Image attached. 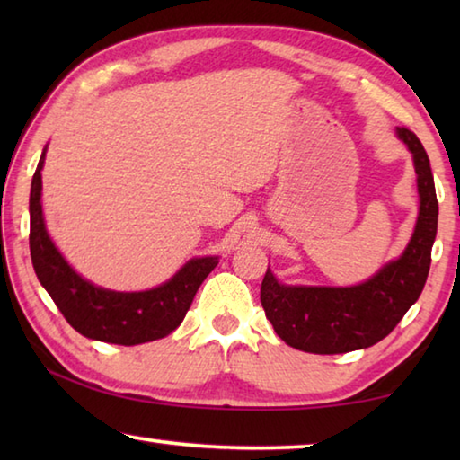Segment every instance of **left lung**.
<instances>
[{"label": "left lung", "instance_id": "1", "mask_svg": "<svg viewBox=\"0 0 460 460\" xmlns=\"http://www.w3.org/2000/svg\"><path fill=\"white\" fill-rule=\"evenodd\" d=\"M395 131L414 155L420 192L418 223L406 252L353 288L282 286L268 270L261 282V306L286 345L316 355L371 347L395 329L422 294L432 261L438 200L422 142L408 128Z\"/></svg>", "mask_w": 460, "mask_h": 460}]
</instances>
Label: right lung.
<instances>
[{"instance_id":"add662e5","label":"right lung","mask_w":460,"mask_h":460,"mask_svg":"<svg viewBox=\"0 0 460 460\" xmlns=\"http://www.w3.org/2000/svg\"><path fill=\"white\" fill-rule=\"evenodd\" d=\"M44 154L30 192V255L54 305L66 323L87 339L129 347L166 337L182 323L194 294L219 260H192L170 282L146 292H111L89 284L68 266L46 233L40 205Z\"/></svg>"}]
</instances>
